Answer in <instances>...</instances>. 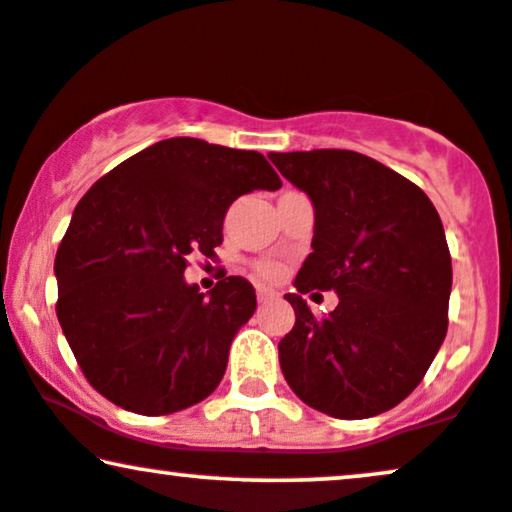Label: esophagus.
I'll use <instances>...</instances> for the list:
<instances>
[{
    "label": "esophagus",
    "mask_w": 512,
    "mask_h": 512,
    "mask_svg": "<svg viewBox=\"0 0 512 512\" xmlns=\"http://www.w3.org/2000/svg\"><path fill=\"white\" fill-rule=\"evenodd\" d=\"M276 293L271 288H264V286H257V300L260 302H267V300H271V297H274Z\"/></svg>",
    "instance_id": "esophagus-1"
}]
</instances>
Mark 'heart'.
I'll list each match as a JSON object with an SVG mask.
<instances>
[{
	"label": "heart",
	"instance_id": "obj_1",
	"mask_svg": "<svg viewBox=\"0 0 512 512\" xmlns=\"http://www.w3.org/2000/svg\"><path fill=\"white\" fill-rule=\"evenodd\" d=\"M257 269H260V274L264 278H276L278 274H281V267H278V264H274V262H262Z\"/></svg>",
	"mask_w": 512,
	"mask_h": 512
}]
</instances>
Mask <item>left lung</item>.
I'll list each match as a JSON object with an SVG mask.
<instances>
[{"instance_id":"8db88e82","label":"left lung","mask_w":512,"mask_h":512,"mask_svg":"<svg viewBox=\"0 0 512 512\" xmlns=\"http://www.w3.org/2000/svg\"><path fill=\"white\" fill-rule=\"evenodd\" d=\"M314 205L295 276V326L278 342L290 390L312 409L359 420L390 411L423 380L446 335L451 255L430 198L378 160L340 148L271 153ZM335 289L316 320L301 295Z\"/></svg>"}]
</instances>
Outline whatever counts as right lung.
I'll return each mask as SVG.
<instances>
[{
  "label": "right lung",
  "instance_id": "1",
  "mask_svg": "<svg viewBox=\"0 0 512 512\" xmlns=\"http://www.w3.org/2000/svg\"><path fill=\"white\" fill-rule=\"evenodd\" d=\"M257 189H281L262 153L174 137L84 193L56 252V316L96 392L141 416L215 392L257 297L241 276L200 293L186 257L215 255L229 205Z\"/></svg>",
  "mask_w": 512,
  "mask_h": 512
}]
</instances>
